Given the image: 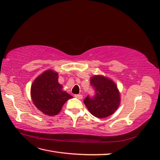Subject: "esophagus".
Segmentation results:
<instances>
[{
	"instance_id": "1",
	"label": "esophagus",
	"mask_w": 160,
	"mask_h": 160,
	"mask_svg": "<svg viewBox=\"0 0 160 160\" xmlns=\"http://www.w3.org/2000/svg\"><path fill=\"white\" fill-rule=\"evenodd\" d=\"M74 97L78 98V99H82V95L81 94H76V95H74Z\"/></svg>"
}]
</instances>
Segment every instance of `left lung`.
I'll return each mask as SVG.
<instances>
[{
    "mask_svg": "<svg viewBox=\"0 0 160 160\" xmlns=\"http://www.w3.org/2000/svg\"><path fill=\"white\" fill-rule=\"evenodd\" d=\"M91 84L94 95H88L84 99L89 112L98 118H106L112 114L120 103V95L112 80L101 76L91 78Z\"/></svg>",
    "mask_w": 160,
    "mask_h": 160,
    "instance_id": "left-lung-1",
    "label": "left lung"
}]
</instances>
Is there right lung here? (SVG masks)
Returning <instances> with one entry per match:
<instances>
[{"instance_id": "right-lung-1", "label": "right lung", "mask_w": 160, "mask_h": 160, "mask_svg": "<svg viewBox=\"0 0 160 160\" xmlns=\"http://www.w3.org/2000/svg\"><path fill=\"white\" fill-rule=\"evenodd\" d=\"M58 73L47 70L38 76L31 86V98L35 106L45 114L54 116L63 104L73 97L58 82Z\"/></svg>"}]
</instances>
